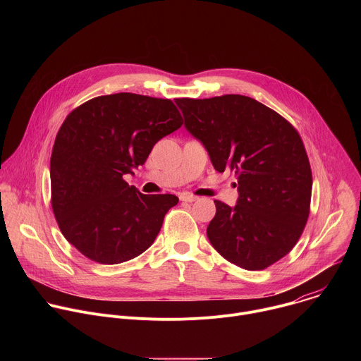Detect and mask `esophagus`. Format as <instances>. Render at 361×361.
<instances>
[{
	"instance_id": "34e87169",
	"label": "esophagus",
	"mask_w": 361,
	"mask_h": 361,
	"mask_svg": "<svg viewBox=\"0 0 361 361\" xmlns=\"http://www.w3.org/2000/svg\"><path fill=\"white\" fill-rule=\"evenodd\" d=\"M180 200L185 201V202H192V201L198 200V197L192 195V194H188V192H183V194H180Z\"/></svg>"
}]
</instances>
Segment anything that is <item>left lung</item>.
<instances>
[{"instance_id":"left-lung-1","label":"left lung","mask_w":361,"mask_h":361,"mask_svg":"<svg viewBox=\"0 0 361 361\" xmlns=\"http://www.w3.org/2000/svg\"><path fill=\"white\" fill-rule=\"evenodd\" d=\"M185 128L214 169L237 176L234 207L214 200L212 245L245 270H264L297 244L310 214L313 177L298 131L254 98L227 94L176 98Z\"/></svg>"}]
</instances>
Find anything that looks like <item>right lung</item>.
Returning <instances> with one entry per match:
<instances>
[{"instance_id": "obj_1", "label": "right lung", "mask_w": 361, "mask_h": 361, "mask_svg": "<svg viewBox=\"0 0 361 361\" xmlns=\"http://www.w3.org/2000/svg\"><path fill=\"white\" fill-rule=\"evenodd\" d=\"M181 126L171 99L133 92L95 97L67 116L49 161L51 205L63 235L87 259L124 263L156 240L178 197L141 194L124 176Z\"/></svg>"}]
</instances>
